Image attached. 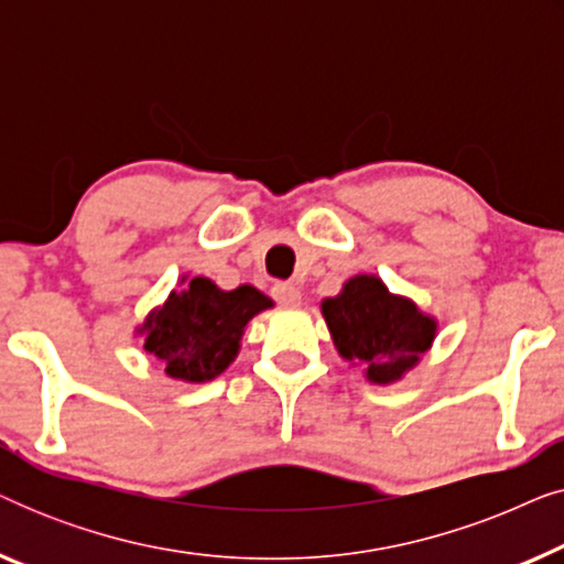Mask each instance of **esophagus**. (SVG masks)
I'll return each instance as SVG.
<instances>
[{
  "mask_svg": "<svg viewBox=\"0 0 564 564\" xmlns=\"http://www.w3.org/2000/svg\"><path fill=\"white\" fill-rule=\"evenodd\" d=\"M272 297L280 305H284V307L300 305V290L295 288V284H290V282H276L274 288H272Z\"/></svg>",
  "mask_w": 564,
  "mask_h": 564,
  "instance_id": "1",
  "label": "esophagus"
}]
</instances>
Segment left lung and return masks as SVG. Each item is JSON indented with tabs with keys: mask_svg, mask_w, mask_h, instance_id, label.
Masks as SVG:
<instances>
[{
	"mask_svg": "<svg viewBox=\"0 0 564 564\" xmlns=\"http://www.w3.org/2000/svg\"><path fill=\"white\" fill-rule=\"evenodd\" d=\"M336 351L365 367L375 384L398 382L419 365L436 338V318L413 300L392 295L375 274H357L336 297L321 303Z\"/></svg>",
	"mask_w": 564,
	"mask_h": 564,
	"instance_id": "1",
	"label": "left lung"
}]
</instances>
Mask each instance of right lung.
Listing matches in <instances>:
<instances>
[{"mask_svg":"<svg viewBox=\"0 0 564 564\" xmlns=\"http://www.w3.org/2000/svg\"><path fill=\"white\" fill-rule=\"evenodd\" d=\"M267 307L272 300L251 284L226 292L207 276H192L149 313L138 334L143 349L164 361L169 377L210 382L236 359L246 323Z\"/></svg>","mask_w":564,"mask_h":564,"instance_id":"add662e5","label":"right lung"}]
</instances>
